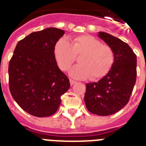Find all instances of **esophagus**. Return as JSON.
Listing matches in <instances>:
<instances>
[{
	"label": "esophagus",
	"instance_id": "esophagus-1",
	"mask_svg": "<svg viewBox=\"0 0 146 146\" xmlns=\"http://www.w3.org/2000/svg\"><path fill=\"white\" fill-rule=\"evenodd\" d=\"M70 85L71 86H73V84H75L76 83V81H74V80H70Z\"/></svg>",
	"mask_w": 146,
	"mask_h": 146
}]
</instances>
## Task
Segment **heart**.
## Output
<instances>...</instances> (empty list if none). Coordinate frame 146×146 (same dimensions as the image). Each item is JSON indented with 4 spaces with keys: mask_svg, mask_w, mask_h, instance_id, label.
Here are the masks:
<instances>
[{
    "mask_svg": "<svg viewBox=\"0 0 146 146\" xmlns=\"http://www.w3.org/2000/svg\"><path fill=\"white\" fill-rule=\"evenodd\" d=\"M54 54L60 70H67L76 56H80L77 65L70 70L75 79L97 80L106 75L114 60V54L111 47L92 35H81L73 37L70 43L66 38H60L54 48Z\"/></svg>",
    "mask_w": 146,
    "mask_h": 146,
    "instance_id": "heart-1",
    "label": "heart"
}]
</instances>
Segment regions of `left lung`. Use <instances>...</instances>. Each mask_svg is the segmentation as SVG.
<instances>
[{
	"instance_id": "obj_1",
	"label": "left lung",
	"mask_w": 146,
	"mask_h": 146,
	"mask_svg": "<svg viewBox=\"0 0 146 146\" xmlns=\"http://www.w3.org/2000/svg\"><path fill=\"white\" fill-rule=\"evenodd\" d=\"M98 37L112 48L114 60L107 75L86 84L84 101L88 111L99 116L117 113L128 103L136 80V55L130 47L108 33Z\"/></svg>"
}]
</instances>
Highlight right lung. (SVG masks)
I'll use <instances>...</instances> for the list:
<instances>
[{"instance_id":"1","label":"right lung","mask_w":146,"mask_h":146,"mask_svg":"<svg viewBox=\"0 0 146 146\" xmlns=\"http://www.w3.org/2000/svg\"><path fill=\"white\" fill-rule=\"evenodd\" d=\"M64 31L48 28L31 33L17 43L9 63L11 96L23 110L38 117L57 111L70 81L59 69L54 54Z\"/></svg>"}]
</instances>
